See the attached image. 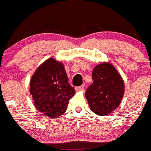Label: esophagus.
<instances>
[{
    "mask_svg": "<svg viewBox=\"0 0 151 151\" xmlns=\"http://www.w3.org/2000/svg\"><path fill=\"white\" fill-rule=\"evenodd\" d=\"M83 89H84V85H81V86H77V87H76V91H81V90H83Z\"/></svg>",
    "mask_w": 151,
    "mask_h": 151,
    "instance_id": "1",
    "label": "esophagus"
}]
</instances>
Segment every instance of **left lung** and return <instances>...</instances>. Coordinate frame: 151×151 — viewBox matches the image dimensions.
I'll return each instance as SVG.
<instances>
[{
	"label": "left lung",
	"instance_id": "1",
	"mask_svg": "<svg viewBox=\"0 0 151 151\" xmlns=\"http://www.w3.org/2000/svg\"><path fill=\"white\" fill-rule=\"evenodd\" d=\"M92 77L93 83L85 92L90 109L98 115L110 114L123 99L124 81L116 68L108 62L95 66Z\"/></svg>",
	"mask_w": 151,
	"mask_h": 151
}]
</instances>
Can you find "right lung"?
<instances>
[{"instance_id":"1","label":"right lung","mask_w":151,"mask_h":151,"mask_svg":"<svg viewBox=\"0 0 151 151\" xmlns=\"http://www.w3.org/2000/svg\"><path fill=\"white\" fill-rule=\"evenodd\" d=\"M30 93L36 109L50 118L60 117L66 111L74 88L62 62L50 58L34 72L30 81Z\"/></svg>"}]
</instances>
